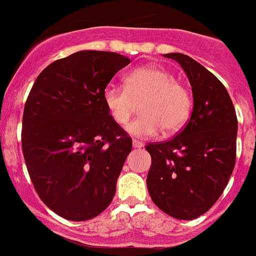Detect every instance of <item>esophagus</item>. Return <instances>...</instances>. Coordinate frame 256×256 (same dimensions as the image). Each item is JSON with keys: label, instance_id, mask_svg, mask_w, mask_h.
Listing matches in <instances>:
<instances>
[{"label": "esophagus", "instance_id": "esophagus-1", "mask_svg": "<svg viewBox=\"0 0 256 256\" xmlns=\"http://www.w3.org/2000/svg\"><path fill=\"white\" fill-rule=\"evenodd\" d=\"M132 144H133V148H144V144H142L141 141H138V140H133Z\"/></svg>", "mask_w": 256, "mask_h": 256}]
</instances>
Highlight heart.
<instances>
[{
  "label": "heart",
  "instance_id": "b5f03b06",
  "mask_svg": "<svg viewBox=\"0 0 256 256\" xmlns=\"http://www.w3.org/2000/svg\"><path fill=\"white\" fill-rule=\"evenodd\" d=\"M141 115L126 126L137 137H151L164 128L176 132L187 122L191 112V94L183 83L164 68L144 66L126 74L124 88L108 87L104 104L118 124L124 126L132 116L136 102L141 101Z\"/></svg>",
  "mask_w": 256,
  "mask_h": 256
}]
</instances>
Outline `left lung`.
I'll return each mask as SVG.
<instances>
[{"label": "left lung", "mask_w": 256, "mask_h": 256, "mask_svg": "<svg viewBox=\"0 0 256 256\" xmlns=\"http://www.w3.org/2000/svg\"><path fill=\"white\" fill-rule=\"evenodd\" d=\"M187 74L194 96L188 123L174 138L146 144L148 190L154 204L177 219L206 212L224 191L236 162L237 116L222 82L198 61L166 54Z\"/></svg>", "instance_id": "obj_1"}]
</instances>
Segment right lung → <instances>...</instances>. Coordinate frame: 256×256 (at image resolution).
<instances>
[{"label":"right lung","mask_w":256,"mask_h":256,"mask_svg":"<svg viewBox=\"0 0 256 256\" xmlns=\"http://www.w3.org/2000/svg\"><path fill=\"white\" fill-rule=\"evenodd\" d=\"M130 60L78 51L40 72L22 114V146L40 200L68 220L92 219L110 205L132 138L108 114L104 92Z\"/></svg>","instance_id":"obj_1"}]
</instances>
